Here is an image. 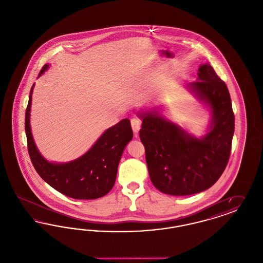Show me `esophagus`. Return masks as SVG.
Returning a JSON list of instances; mask_svg holds the SVG:
<instances>
[{
	"label": "esophagus",
	"mask_w": 263,
	"mask_h": 263,
	"mask_svg": "<svg viewBox=\"0 0 263 263\" xmlns=\"http://www.w3.org/2000/svg\"><path fill=\"white\" fill-rule=\"evenodd\" d=\"M131 126H132L133 132L135 134H138L140 131V128H141V121L138 118H133V119H131Z\"/></svg>",
	"instance_id": "esophagus-1"
}]
</instances>
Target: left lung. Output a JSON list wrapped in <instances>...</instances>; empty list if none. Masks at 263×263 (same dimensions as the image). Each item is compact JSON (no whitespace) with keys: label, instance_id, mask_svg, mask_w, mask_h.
Wrapping results in <instances>:
<instances>
[{"label":"left lung","instance_id":"left-lung-1","mask_svg":"<svg viewBox=\"0 0 263 263\" xmlns=\"http://www.w3.org/2000/svg\"><path fill=\"white\" fill-rule=\"evenodd\" d=\"M197 75L186 88L209 108L211 119L203 136L191 135L165 118L159 107L138 112L151 180L157 189L174 196L211 187L224 173L231 154L235 115L230 92L209 64L201 65Z\"/></svg>","mask_w":263,"mask_h":263}]
</instances>
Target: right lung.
<instances>
[{
	"label": "right lung",
	"mask_w": 263,
	"mask_h": 263,
	"mask_svg": "<svg viewBox=\"0 0 263 263\" xmlns=\"http://www.w3.org/2000/svg\"><path fill=\"white\" fill-rule=\"evenodd\" d=\"M49 68L46 64L39 77ZM25 112V133L28 154L38 175L50 186L75 199H97L112 189L117 168L126 145L132 140L130 120L125 118L103 132L91 148L80 158L68 163H52L38 151L30 128L32 91Z\"/></svg>",
	"instance_id": "add662e5"
}]
</instances>
